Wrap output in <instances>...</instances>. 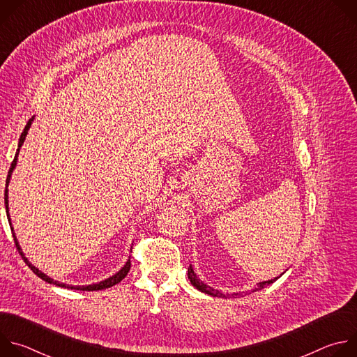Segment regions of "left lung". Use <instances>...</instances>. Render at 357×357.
I'll list each match as a JSON object with an SVG mask.
<instances>
[{"instance_id":"8db88e82","label":"left lung","mask_w":357,"mask_h":357,"mask_svg":"<svg viewBox=\"0 0 357 357\" xmlns=\"http://www.w3.org/2000/svg\"><path fill=\"white\" fill-rule=\"evenodd\" d=\"M284 274V273H282ZM281 274V275H282ZM188 278L190 280V282H192V285L195 287V288H197L199 291H202V292H205V294H208V295H212V296H219V298H229L230 295H225V294H222L219 289H215V288H212V287H209L208 284H205V282H202L199 278H197V275L195 274V271H193V268H192V266H189V268H188ZM280 277H275V278H273V280H268V281H263V282H259L257 284V288H254L252 289V292L254 291H260V289H263V288H266L267 285H270V284H273L275 280H278ZM236 295H241L240 292H237V294H231V296H236Z\"/></svg>"}]
</instances>
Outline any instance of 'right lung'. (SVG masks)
Segmentation results:
<instances>
[{
	"label": "right lung",
	"mask_w": 357,
	"mask_h": 357,
	"mask_svg": "<svg viewBox=\"0 0 357 357\" xmlns=\"http://www.w3.org/2000/svg\"><path fill=\"white\" fill-rule=\"evenodd\" d=\"M33 119H35V116H32V119H29V121L26 123V126H25V128H24V131H22V134H21V137H20L18 148H17V152H15V158H14V161H13V164H11V168H10V171H8V176H7V182H6L4 203H6L7 218H8V222H10V226H11V231H13V236H14V240H15L17 250L20 251V254L22 256L24 261L28 264V267H29V268H31V270H32V271H33L39 278H42L43 281H46V282H49V284H54V285H58V287H62V288L77 289V291H98V289H106V288H110V287H113V285L119 284V282H120V281H121V280L128 274L130 267H131L130 260H127V263L124 264V267H121V270H120V271H117L114 275H112V277H109V278H106V280H103V281L96 282V284H89V285H68V284H63V282H59V281L52 280L50 277H47L46 274H43L40 270H38L35 266H32V264H31V261L25 257V254H24V251H22V248H21V245H20L18 240H17V236H15V233H14V227H13V223H11V219H10V208H8V185H10V181H11V175H13V172H14L15 167H17V161H18L20 149H21V146H22V144H24V141H25V137H26V134H28V130L31 128V124H32Z\"/></svg>",
	"instance_id": "right-lung-1"
}]
</instances>
